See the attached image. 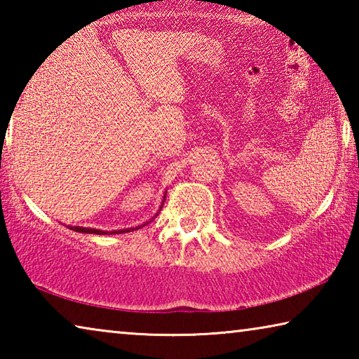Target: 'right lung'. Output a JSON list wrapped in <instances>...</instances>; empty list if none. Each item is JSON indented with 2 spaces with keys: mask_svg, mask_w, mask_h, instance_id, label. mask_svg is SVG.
Wrapping results in <instances>:
<instances>
[{
  "mask_svg": "<svg viewBox=\"0 0 359 359\" xmlns=\"http://www.w3.org/2000/svg\"><path fill=\"white\" fill-rule=\"evenodd\" d=\"M144 224L141 226H136V228H128V229H118V231H101V229H93V228H82V226H69V229H74L77 233H87V234H120V233H128V231H135L142 228Z\"/></svg>",
  "mask_w": 359,
  "mask_h": 359,
  "instance_id": "add662e5",
  "label": "right lung"
}]
</instances>
